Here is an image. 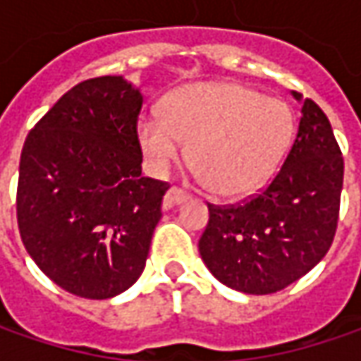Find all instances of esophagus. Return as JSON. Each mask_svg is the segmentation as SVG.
<instances>
[{"label": "esophagus", "mask_w": 361, "mask_h": 361, "mask_svg": "<svg viewBox=\"0 0 361 361\" xmlns=\"http://www.w3.org/2000/svg\"><path fill=\"white\" fill-rule=\"evenodd\" d=\"M188 199V192H185L183 188L173 187L166 195H164V209H173L176 204L185 202Z\"/></svg>", "instance_id": "esophagus-1"}]
</instances>
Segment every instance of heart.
<instances>
[{
    "label": "heart",
    "instance_id": "1",
    "mask_svg": "<svg viewBox=\"0 0 361 361\" xmlns=\"http://www.w3.org/2000/svg\"><path fill=\"white\" fill-rule=\"evenodd\" d=\"M295 136L291 108L235 82L188 84L166 96L162 114L138 120L150 162L166 171L188 142V160L204 187L221 197L261 188L287 157Z\"/></svg>",
    "mask_w": 361,
    "mask_h": 361
}]
</instances>
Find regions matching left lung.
Segmentation results:
<instances>
[{
	"label": "left lung",
	"mask_w": 361,
	"mask_h": 361,
	"mask_svg": "<svg viewBox=\"0 0 361 361\" xmlns=\"http://www.w3.org/2000/svg\"><path fill=\"white\" fill-rule=\"evenodd\" d=\"M293 96L301 118L283 166L255 197L209 204L199 241L216 279L251 295L295 283L326 257L338 229L343 157L324 110L299 92Z\"/></svg>",
	"instance_id": "obj_1"
}]
</instances>
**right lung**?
Returning <instances> with one entry per match:
<instances>
[{"label": "right lung", "instance_id": "add662e5", "mask_svg": "<svg viewBox=\"0 0 361 361\" xmlns=\"http://www.w3.org/2000/svg\"><path fill=\"white\" fill-rule=\"evenodd\" d=\"M142 94L122 76L80 82L21 150L18 227L35 265L68 293L108 299L145 269L169 183L142 176Z\"/></svg>", "mask_w": 361, "mask_h": 361}]
</instances>
